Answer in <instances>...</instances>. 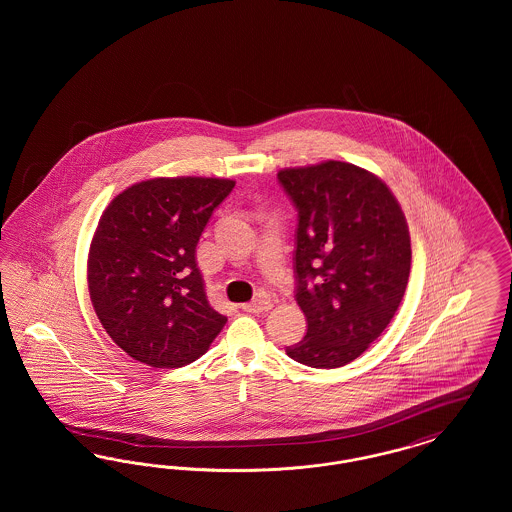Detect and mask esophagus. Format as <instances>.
I'll return each instance as SVG.
<instances>
[{
    "instance_id": "34e87169",
    "label": "esophagus",
    "mask_w": 512,
    "mask_h": 512,
    "mask_svg": "<svg viewBox=\"0 0 512 512\" xmlns=\"http://www.w3.org/2000/svg\"><path fill=\"white\" fill-rule=\"evenodd\" d=\"M242 309L247 313H267L272 309V301L268 299L267 295H259L255 301L251 303H244Z\"/></svg>"
}]
</instances>
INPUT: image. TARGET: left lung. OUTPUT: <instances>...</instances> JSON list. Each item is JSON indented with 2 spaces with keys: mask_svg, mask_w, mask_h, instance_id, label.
Segmentation results:
<instances>
[{
  "mask_svg": "<svg viewBox=\"0 0 512 512\" xmlns=\"http://www.w3.org/2000/svg\"><path fill=\"white\" fill-rule=\"evenodd\" d=\"M297 209L295 301L307 336L288 357L338 368L363 355L395 315L411 272V236L390 188L343 161L278 172Z\"/></svg>",
  "mask_w": 512,
  "mask_h": 512,
  "instance_id": "1",
  "label": "left lung"
}]
</instances>
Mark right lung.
Masks as SVG:
<instances>
[{
    "mask_svg": "<svg viewBox=\"0 0 512 512\" xmlns=\"http://www.w3.org/2000/svg\"><path fill=\"white\" fill-rule=\"evenodd\" d=\"M234 186L228 178H151L103 211L88 255V290L101 326L134 361L190 365L226 324L207 301L195 247Z\"/></svg>",
    "mask_w": 512,
    "mask_h": 512,
    "instance_id": "add662e5",
    "label": "right lung"
}]
</instances>
